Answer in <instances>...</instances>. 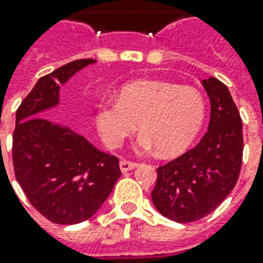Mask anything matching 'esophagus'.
Here are the masks:
<instances>
[{"mask_svg": "<svg viewBox=\"0 0 263 263\" xmlns=\"http://www.w3.org/2000/svg\"><path fill=\"white\" fill-rule=\"evenodd\" d=\"M135 167H138V163H135V161L125 160V159H122V160L120 161V168H121L122 173H126V171L132 170V168H135Z\"/></svg>", "mask_w": 263, "mask_h": 263, "instance_id": "esophagus-1", "label": "esophagus"}]
</instances>
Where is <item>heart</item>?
Returning <instances> with one entry per match:
<instances>
[{
	"mask_svg": "<svg viewBox=\"0 0 263 263\" xmlns=\"http://www.w3.org/2000/svg\"><path fill=\"white\" fill-rule=\"evenodd\" d=\"M206 116L199 90L176 83L142 79L120 89L118 100L106 99L96 110V126L107 146L118 147L137 131L141 151L161 155L185 151L201 131Z\"/></svg>",
	"mask_w": 263,
	"mask_h": 263,
	"instance_id": "1",
	"label": "heart"
}]
</instances>
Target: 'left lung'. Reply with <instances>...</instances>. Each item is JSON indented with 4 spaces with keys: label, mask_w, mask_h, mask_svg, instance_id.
Returning <instances> with one entry per match:
<instances>
[{
    "label": "left lung",
    "mask_w": 263,
    "mask_h": 263,
    "mask_svg": "<svg viewBox=\"0 0 263 263\" xmlns=\"http://www.w3.org/2000/svg\"><path fill=\"white\" fill-rule=\"evenodd\" d=\"M202 85L211 99L209 129L195 147L157 167L152 191L157 211L177 223L215 211L235 186L242 164V122L229 89L216 78Z\"/></svg>",
    "instance_id": "obj_1"
}]
</instances>
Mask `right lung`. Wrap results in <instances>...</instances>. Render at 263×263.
Returning <instances> with one entry per match:
<instances>
[{"mask_svg":"<svg viewBox=\"0 0 263 263\" xmlns=\"http://www.w3.org/2000/svg\"><path fill=\"white\" fill-rule=\"evenodd\" d=\"M95 60L68 62L37 81L16 110L13 171L32 206L57 224L90 219L121 176L118 157L40 116L58 103L60 85Z\"/></svg>","mask_w":263,"mask_h":263,"instance_id":"add662e5","label":"right lung"}]
</instances>
